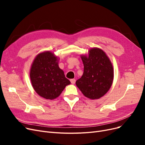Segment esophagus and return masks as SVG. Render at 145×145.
<instances>
[{
	"label": "esophagus",
	"instance_id": "obj_1",
	"mask_svg": "<svg viewBox=\"0 0 145 145\" xmlns=\"http://www.w3.org/2000/svg\"><path fill=\"white\" fill-rule=\"evenodd\" d=\"M70 82H71V83H72V84H74V83H75V82H76V80L74 79V78H72V79L70 80Z\"/></svg>",
	"mask_w": 145,
	"mask_h": 145
}]
</instances>
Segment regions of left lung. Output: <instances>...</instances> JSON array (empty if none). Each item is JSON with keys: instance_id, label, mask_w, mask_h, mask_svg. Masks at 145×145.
I'll list each match as a JSON object with an SVG mask.
<instances>
[{"instance_id": "1", "label": "left lung", "mask_w": 145, "mask_h": 145, "mask_svg": "<svg viewBox=\"0 0 145 145\" xmlns=\"http://www.w3.org/2000/svg\"><path fill=\"white\" fill-rule=\"evenodd\" d=\"M84 66L83 74L76 84L86 97L99 99L111 88L114 69L106 54L99 48H92L88 54L80 56Z\"/></svg>"}]
</instances>
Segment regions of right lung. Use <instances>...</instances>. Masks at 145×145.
<instances>
[{"label": "right lung", "instance_id": "add662e5", "mask_svg": "<svg viewBox=\"0 0 145 145\" xmlns=\"http://www.w3.org/2000/svg\"><path fill=\"white\" fill-rule=\"evenodd\" d=\"M59 58L50 51L38 54L31 65L29 76L33 89L47 100L58 97L71 82L59 67Z\"/></svg>", "mask_w": 145, "mask_h": 145}]
</instances>
